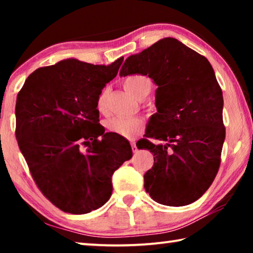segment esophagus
<instances>
[{
    "mask_svg": "<svg viewBox=\"0 0 253 253\" xmlns=\"http://www.w3.org/2000/svg\"><path fill=\"white\" fill-rule=\"evenodd\" d=\"M131 149H132V153H135V154H136L137 152H138V148L136 147V144H135L134 142L131 143Z\"/></svg>",
    "mask_w": 253,
    "mask_h": 253,
    "instance_id": "obj_1",
    "label": "esophagus"
}]
</instances>
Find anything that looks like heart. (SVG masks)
Instances as JSON below:
<instances>
[{
	"instance_id": "heart-1",
	"label": "heart",
	"mask_w": 253,
	"mask_h": 253,
	"mask_svg": "<svg viewBox=\"0 0 253 253\" xmlns=\"http://www.w3.org/2000/svg\"><path fill=\"white\" fill-rule=\"evenodd\" d=\"M124 88L137 99H144L152 90V81L146 76L134 75L125 79ZM107 99H108V90L104 89L97 99V109L102 114L107 110ZM105 127L109 131L115 132L124 138L131 139L143 131L145 124L143 119L138 117H114L106 121Z\"/></svg>"
}]
</instances>
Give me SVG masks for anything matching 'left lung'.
Instances as JSON below:
<instances>
[{"label": "left lung", "mask_w": 253, "mask_h": 253, "mask_svg": "<svg viewBox=\"0 0 253 253\" xmlns=\"http://www.w3.org/2000/svg\"><path fill=\"white\" fill-rule=\"evenodd\" d=\"M121 77L148 76L157 84V113L140 149L154 155L144 186L155 202L183 207L199 200L215 178L225 138L223 95L209 60L174 38L126 59Z\"/></svg>", "instance_id": "left-lung-1"}]
</instances>
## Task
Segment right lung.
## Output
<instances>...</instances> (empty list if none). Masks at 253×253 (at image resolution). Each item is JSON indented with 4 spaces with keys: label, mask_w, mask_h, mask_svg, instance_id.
Instances as JSON below:
<instances>
[{
    "label": "right lung",
    "mask_w": 253,
    "mask_h": 253,
    "mask_svg": "<svg viewBox=\"0 0 253 253\" xmlns=\"http://www.w3.org/2000/svg\"><path fill=\"white\" fill-rule=\"evenodd\" d=\"M124 58L108 66L77 59L37 69L15 105V136L34 182L61 211L84 214L110 199L111 176L132 156L127 139L105 132L97 99Z\"/></svg>",
    "instance_id": "right-lung-1"
}]
</instances>
